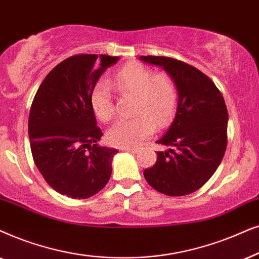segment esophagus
<instances>
[{
  "label": "esophagus",
  "mask_w": 259,
  "mask_h": 259,
  "mask_svg": "<svg viewBox=\"0 0 259 259\" xmlns=\"http://www.w3.org/2000/svg\"><path fill=\"white\" fill-rule=\"evenodd\" d=\"M123 151H129V153H133V154H136L139 149L137 148H122Z\"/></svg>",
  "instance_id": "34e87169"
}]
</instances>
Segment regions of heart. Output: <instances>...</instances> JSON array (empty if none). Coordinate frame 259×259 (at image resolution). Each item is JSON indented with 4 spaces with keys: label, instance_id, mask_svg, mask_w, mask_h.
I'll return each mask as SVG.
<instances>
[{
    "label": "heart",
    "instance_id": "b5f03b06",
    "mask_svg": "<svg viewBox=\"0 0 259 259\" xmlns=\"http://www.w3.org/2000/svg\"><path fill=\"white\" fill-rule=\"evenodd\" d=\"M111 82L122 96L134 97L136 117L119 120L110 127L106 140L117 148H135L154 132L164 127L175 116L179 105V89L174 78L165 72L154 73L142 64H127L117 71ZM96 117L109 122L113 116V103L109 85L98 81L90 95Z\"/></svg>",
    "mask_w": 259,
    "mask_h": 259
}]
</instances>
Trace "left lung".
Listing matches in <instances>:
<instances>
[{"instance_id":"8db88e82","label":"left lung","mask_w":259,"mask_h":259,"mask_svg":"<svg viewBox=\"0 0 259 259\" xmlns=\"http://www.w3.org/2000/svg\"><path fill=\"white\" fill-rule=\"evenodd\" d=\"M144 63L163 67L179 89L177 115L156 143L171 147L157 153L151 168L144 169L148 184L169 196L198 191L222 162L227 147L226 104L212 79L194 66L167 57L142 55Z\"/></svg>"}]
</instances>
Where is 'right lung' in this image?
Instances as JSON below:
<instances>
[{
	"mask_svg": "<svg viewBox=\"0 0 259 259\" xmlns=\"http://www.w3.org/2000/svg\"><path fill=\"white\" fill-rule=\"evenodd\" d=\"M118 57L77 54L58 64L37 89L30 106L28 134L37 169L54 191L88 199L105 187L118 151L98 146L90 95Z\"/></svg>",
	"mask_w": 259,
	"mask_h": 259,
	"instance_id": "right-lung-1",
	"label": "right lung"
}]
</instances>
